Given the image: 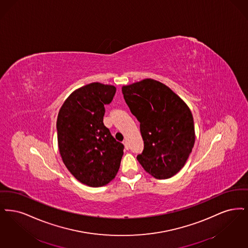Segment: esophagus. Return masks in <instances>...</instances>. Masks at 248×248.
<instances>
[{
  "label": "esophagus",
  "mask_w": 248,
  "mask_h": 248,
  "mask_svg": "<svg viewBox=\"0 0 248 248\" xmlns=\"http://www.w3.org/2000/svg\"><path fill=\"white\" fill-rule=\"evenodd\" d=\"M122 142H123V144H124V146H125V148H126V149H127V150H128V149H129V142H128V140H123V141H122Z\"/></svg>",
  "instance_id": "34e87169"
}]
</instances>
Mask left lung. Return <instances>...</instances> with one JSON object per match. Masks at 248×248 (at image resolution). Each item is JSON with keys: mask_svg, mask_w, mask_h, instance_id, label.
Returning <instances> with one entry per match:
<instances>
[{"mask_svg": "<svg viewBox=\"0 0 248 248\" xmlns=\"http://www.w3.org/2000/svg\"><path fill=\"white\" fill-rule=\"evenodd\" d=\"M122 93L140 122L144 147L138 161L155 179L171 178L182 170L194 147L190 108L171 89L152 78L122 87Z\"/></svg>", "mask_w": 248, "mask_h": 248, "instance_id": "left-lung-1", "label": "left lung"}]
</instances>
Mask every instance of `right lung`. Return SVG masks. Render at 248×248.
<instances>
[{"instance_id":"obj_1","label":"right lung","mask_w":248,"mask_h":248,"mask_svg":"<svg viewBox=\"0 0 248 248\" xmlns=\"http://www.w3.org/2000/svg\"><path fill=\"white\" fill-rule=\"evenodd\" d=\"M116 87L93 82L74 91L60 108L57 121L59 152L66 169L90 187L110 183L119 171L124 145L104 125L105 105Z\"/></svg>"}]
</instances>
